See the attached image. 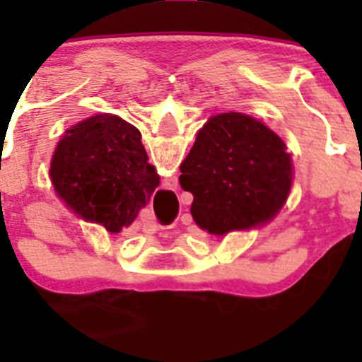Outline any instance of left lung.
Listing matches in <instances>:
<instances>
[{"label": "left lung", "instance_id": "8db88e82", "mask_svg": "<svg viewBox=\"0 0 362 362\" xmlns=\"http://www.w3.org/2000/svg\"><path fill=\"white\" fill-rule=\"evenodd\" d=\"M181 188L194 196L192 217L209 233L264 225L292 188L283 139L250 116L228 112L206 121L181 163Z\"/></svg>", "mask_w": 362, "mask_h": 362}]
</instances>
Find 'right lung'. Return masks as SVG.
<instances>
[{
	"label": "right lung",
	"instance_id": "1",
	"mask_svg": "<svg viewBox=\"0 0 362 362\" xmlns=\"http://www.w3.org/2000/svg\"><path fill=\"white\" fill-rule=\"evenodd\" d=\"M50 177L74 212L112 233L136 219L159 185L141 132L112 114H98L66 130L52 156Z\"/></svg>",
	"mask_w": 362,
	"mask_h": 362
}]
</instances>
